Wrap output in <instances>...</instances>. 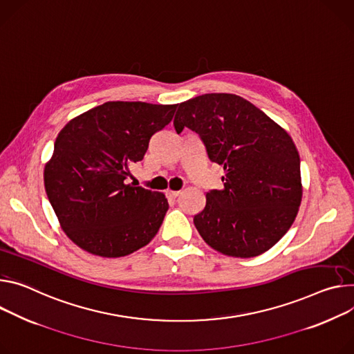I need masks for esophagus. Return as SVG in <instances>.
I'll list each match as a JSON object with an SVG mask.
<instances>
[{
	"label": "esophagus",
	"mask_w": 354,
	"mask_h": 354,
	"mask_svg": "<svg viewBox=\"0 0 354 354\" xmlns=\"http://www.w3.org/2000/svg\"><path fill=\"white\" fill-rule=\"evenodd\" d=\"M180 195V190H167V196L168 198H171V199H175V198H178Z\"/></svg>",
	"instance_id": "34e87169"
}]
</instances>
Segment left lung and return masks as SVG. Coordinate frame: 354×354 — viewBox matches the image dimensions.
<instances>
[{"instance_id": "8db88e82", "label": "left lung", "mask_w": 354, "mask_h": 354, "mask_svg": "<svg viewBox=\"0 0 354 354\" xmlns=\"http://www.w3.org/2000/svg\"><path fill=\"white\" fill-rule=\"evenodd\" d=\"M174 120L201 136L223 189L206 194L194 217L216 251L250 259L268 251L292 226L302 201L301 159L281 125L240 95L209 93L178 104Z\"/></svg>"}]
</instances>
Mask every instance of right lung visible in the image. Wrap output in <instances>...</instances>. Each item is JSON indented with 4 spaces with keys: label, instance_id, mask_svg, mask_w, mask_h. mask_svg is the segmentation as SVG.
<instances>
[{
    "label": "right lung",
    "instance_id": "obj_1",
    "mask_svg": "<svg viewBox=\"0 0 354 354\" xmlns=\"http://www.w3.org/2000/svg\"><path fill=\"white\" fill-rule=\"evenodd\" d=\"M176 107L107 102L72 118L57 134L44 169L45 190L62 230L82 250L117 259L158 233L169 207L165 195L127 179Z\"/></svg>",
    "mask_w": 354,
    "mask_h": 354
}]
</instances>
